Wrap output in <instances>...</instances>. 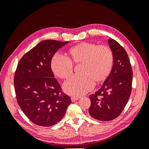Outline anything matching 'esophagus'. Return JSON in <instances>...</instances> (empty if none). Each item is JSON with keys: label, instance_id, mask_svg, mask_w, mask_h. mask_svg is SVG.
Segmentation results:
<instances>
[{"label": "esophagus", "instance_id": "34e87169", "mask_svg": "<svg viewBox=\"0 0 149 149\" xmlns=\"http://www.w3.org/2000/svg\"><path fill=\"white\" fill-rule=\"evenodd\" d=\"M71 101H73V102H74V101H77V100H78L79 99V97H74V96H73V97H71Z\"/></svg>", "mask_w": 149, "mask_h": 149}]
</instances>
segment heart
I'll use <instances>...</instances> for the list:
<instances>
[{
	"mask_svg": "<svg viewBox=\"0 0 149 149\" xmlns=\"http://www.w3.org/2000/svg\"><path fill=\"white\" fill-rule=\"evenodd\" d=\"M71 60L61 54H56L52 60V69L58 77L66 79L72 74L74 63L81 64V74L74 75L64 84L65 91L71 95L81 96L94 88L95 82L104 81L109 76L114 63V55L107 45H97L82 42L69 49Z\"/></svg>",
	"mask_w": 149,
	"mask_h": 149,
	"instance_id": "obj_1",
	"label": "heart"
}]
</instances>
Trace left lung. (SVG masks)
I'll return each instance as SVG.
<instances>
[{
	"label": "left lung",
	"mask_w": 149,
	"mask_h": 149,
	"mask_svg": "<svg viewBox=\"0 0 149 149\" xmlns=\"http://www.w3.org/2000/svg\"><path fill=\"white\" fill-rule=\"evenodd\" d=\"M114 55L111 72L101 88L89 96V113L102 121L116 119L127 104L132 91V70L125 49L114 39H108Z\"/></svg>",
	"instance_id": "8db88e82"
}]
</instances>
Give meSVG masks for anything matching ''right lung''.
Returning <instances> with one entry per match:
<instances>
[{
    "mask_svg": "<svg viewBox=\"0 0 149 149\" xmlns=\"http://www.w3.org/2000/svg\"><path fill=\"white\" fill-rule=\"evenodd\" d=\"M68 42L47 40L22 57L14 74L16 100L36 125L49 127L63 118L71 98L62 91L51 68L53 55Z\"/></svg>",
    "mask_w": 149,
    "mask_h": 149,
    "instance_id": "1",
    "label": "right lung"
}]
</instances>
